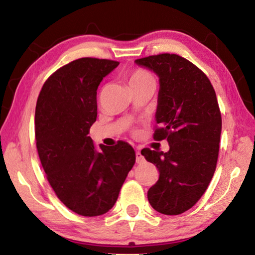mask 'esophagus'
<instances>
[{
	"label": "esophagus",
	"instance_id": "34e87169",
	"mask_svg": "<svg viewBox=\"0 0 255 255\" xmlns=\"http://www.w3.org/2000/svg\"><path fill=\"white\" fill-rule=\"evenodd\" d=\"M145 161V158H144V156L143 155H141V153L139 152V150H137L136 152V163H143Z\"/></svg>",
	"mask_w": 255,
	"mask_h": 255
}]
</instances>
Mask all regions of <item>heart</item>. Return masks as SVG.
Here are the masks:
<instances>
[{
  "instance_id": "heart-1",
  "label": "heart",
  "mask_w": 255,
  "mask_h": 255,
  "mask_svg": "<svg viewBox=\"0 0 255 255\" xmlns=\"http://www.w3.org/2000/svg\"><path fill=\"white\" fill-rule=\"evenodd\" d=\"M128 83L131 86L145 84V83H154L153 76L150 73L145 70H135L128 74Z\"/></svg>"
}]
</instances>
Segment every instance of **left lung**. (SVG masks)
I'll list each match as a JSON object with an SVG mask.
<instances>
[{
    "label": "left lung",
    "mask_w": 255,
    "mask_h": 255,
    "mask_svg": "<svg viewBox=\"0 0 255 255\" xmlns=\"http://www.w3.org/2000/svg\"><path fill=\"white\" fill-rule=\"evenodd\" d=\"M158 76L159 90L154 139L169 141L166 153L144 148L141 155L156 165L150 206L164 215L191 208L208 188L217 164L222 116L215 90L204 73L183 57L161 54L136 59Z\"/></svg>",
    "instance_id": "left-lung-1"
}]
</instances>
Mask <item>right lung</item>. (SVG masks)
<instances>
[{
	"label": "right lung",
	"mask_w": 255,
	"mask_h": 255,
	"mask_svg": "<svg viewBox=\"0 0 255 255\" xmlns=\"http://www.w3.org/2000/svg\"><path fill=\"white\" fill-rule=\"evenodd\" d=\"M118 65L109 59L73 60L49 76L37 100L36 145L47 179L59 200L85 217L114 207L136 159L125 141L101 144L98 150L88 136L97 120L98 86Z\"/></svg>",
	"instance_id": "obj_1"
}]
</instances>
